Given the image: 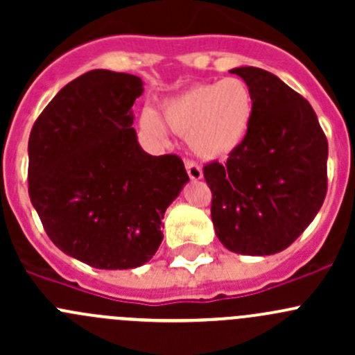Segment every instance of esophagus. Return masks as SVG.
<instances>
[{"instance_id": "esophagus-1", "label": "esophagus", "mask_w": 355, "mask_h": 355, "mask_svg": "<svg viewBox=\"0 0 355 355\" xmlns=\"http://www.w3.org/2000/svg\"><path fill=\"white\" fill-rule=\"evenodd\" d=\"M185 170H187L189 177H191L192 182H199L200 178H202V170H200V166L198 163H194V161H185Z\"/></svg>"}]
</instances>
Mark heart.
<instances>
[{
    "label": "heart",
    "mask_w": 355,
    "mask_h": 355,
    "mask_svg": "<svg viewBox=\"0 0 355 355\" xmlns=\"http://www.w3.org/2000/svg\"><path fill=\"white\" fill-rule=\"evenodd\" d=\"M256 99L239 77L194 84L161 105V118L146 111L141 128L153 137L164 129L187 137L189 149L202 159H221L244 146L252 130Z\"/></svg>",
    "instance_id": "b5f03b06"
}]
</instances>
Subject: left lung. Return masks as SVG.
<instances>
[{
    "label": "left lung",
    "instance_id": "8db88e82",
    "mask_svg": "<svg viewBox=\"0 0 355 355\" xmlns=\"http://www.w3.org/2000/svg\"><path fill=\"white\" fill-rule=\"evenodd\" d=\"M252 89V130L227 163L204 166L220 242L244 256H271L292 244L327 196L328 141L313 106L263 68L230 70Z\"/></svg>",
    "mask_w": 355,
    "mask_h": 355
}]
</instances>
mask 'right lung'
I'll return each mask as SVG.
<instances>
[{
  "mask_svg": "<svg viewBox=\"0 0 355 355\" xmlns=\"http://www.w3.org/2000/svg\"><path fill=\"white\" fill-rule=\"evenodd\" d=\"M142 92L135 75L91 70L51 99L28 137V196L46 234L99 270L148 263L189 182L180 157L139 144L132 106Z\"/></svg>",
  "mask_w": 355,
  "mask_h": 355,
  "instance_id": "obj_1",
  "label": "right lung"
}]
</instances>
